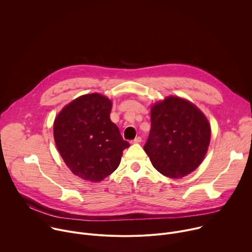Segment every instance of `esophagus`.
Instances as JSON below:
<instances>
[{
	"mask_svg": "<svg viewBox=\"0 0 252 252\" xmlns=\"http://www.w3.org/2000/svg\"><path fill=\"white\" fill-rule=\"evenodd\" d=\"M140 141H141V137H140V136H137V137H135L133 140H131L130 143H138V142H140Z\"/></svg>",
	"mask_w": 252,
	"mask_h": 252,
	"instance_id": "esophagus-1",
	"label": "esophagus"
}]
</instances>
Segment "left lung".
<instances>
[{
	"instance_id": "obj_1",
	"label": "left lung",
	"mask_w": 252,
	"mask_h": 252,
	"mask_svg": "<svg viewBox=\"0 0 252 252\" xmlns=\"http://www.w3.org/2000/svg\"><path fill=\"white\" fill-rule=\"evenodd\" d=\"M152 126L143 150L164 176L182 178L203 160L210 141V126L190 101L167 96L151 110Z\"/></svg>"
}]
</instances>
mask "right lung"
<instances>
[{"instance_id":"1","label":"right lung","mask_w":252,"mask_h":252,"mask_svg":"<svg viewBox=\"0 0 252 252\" xmlns=\"http://www.w3.org/2000/svg\"><path fill=\"white\" fill-rule=\"evenodd\" d=\"M113 103L99 94L66 104L54 123V138L66 166L79 177L98 183L120 165L129 147L111 121Z\"/></svg>"}]
</instances>
